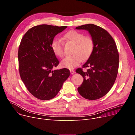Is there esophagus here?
<instances>
[{
    "mask_svg": "<svg viewBox=\"0 0 135 135\" xmlns=\"http://www.w3.org/2000/svg\"><path fill=\"white\" fill-rule=\"evenodd\" d=\"M70 72L71 74H74L75 73V71L73 70V69H70Z\"/></svg>",
    "mask_w": 135,
    "mask_h": 135,
    "instance_id": "obj_1",
    "label": "esophagus"
}]
</instances>
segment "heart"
I'll return each mask as SVG.
<instances>
[{
    "label": "heart",
    "mask_w": 135,
    "mask_h": 135,
    "mask_svg": "<svg viewBox=\"0 0 135 135\" xmlns=\"http://www.w3.org/2000/svg\"><path fill=\"white\" fill-rule=\"evenodd\" d=\"M62 40L66 42H70L75 44L73 55L68 56L61 61L62 67L73 69L80 65L82 60H88L92 53L94 43L90 36H84L83 34L78 31L71 30L64 34ZM53 53L57 57L64 56L63 43L58 38L54 39L51 44Z\"/></svg>",
    "instance_id": "heart-1"
}]
</instances>
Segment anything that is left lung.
Here are the masks:
<instances>
[{
    "label": "left lung",
    "instance_id": "obj_1",
    "mask_svg": "<svg viewBox=\"0 0 135 135\" xmlns=\"http://www.w3.org/2000/svg\"><path fill=\"white\" fill-rule=\"evenodd\" d=\"M76 29L88 31L94 43L92 53L83 65L88 69L86 71L81 68L76 70L84 79L78 90L85 99H98L109 92L117 79L119 64L117 45L106 30L93 24L77 27Z\"/></svg>",
    "mask_w": 135,
    "mask_h": 135
}]
</instances>
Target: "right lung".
<instances>
[{"label":"right lung","instance_id":"right-lung-1","mask_svg":"<svg viewBox=\"0 0 135 135\" xmlns=\"http://www.w3.org/2000/svg\"><path fill=\"white\" fill-rule=\"evenodd\" d=\"M67 26L41 25L30 29L23 36L18 51L19 72L28 90L36 98H54L68 78L67 68L53 69L59 62L51 44L54 37Z\"/></svg>","mask_w":135,"mask_h":135}]
</instances>
